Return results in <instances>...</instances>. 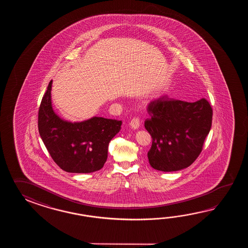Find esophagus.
Segmentation results:
<instances>
[{"mask_svg": "<svg viewBox=\"0 0 248 248\" xmlns=\"http://www.w3.org/2000/svg\"><path fill=\"white\" fill-rule=\"evenodd\" d=\"M129 125H130L131 128H133V129H137V128L139 127V126H140V121H139V119H138L137 117L133 118L131 122L129 123Z\"/></svg>", "mask_w": 248, "mask_h": 248, "instance_id": "obj_1", "label": "esophagus"}]
</instances>
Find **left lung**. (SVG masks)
Returning <instances> with one entry per match:
<instances>
[{
	"label": "left lung",
	"mask_w": 248,
	"mask_h": 248,
	"mask_svg": "<svg viewBox=\"0 0 248 248\" xmlns=\"http://www.w3.org/2000/svg\"><path fill=\"white\" fill-rule=\"evenodd\" d=\"M144 126L153 138L149 163L163 172L186 169L203 149L212 126L213 110L206 98L194 103L162 95L147 106Z\"/></svg>",
	"instance_id": "1"
}]
</instances>
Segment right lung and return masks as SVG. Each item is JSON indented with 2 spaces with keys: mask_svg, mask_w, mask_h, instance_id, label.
<instances>
[{
  "mask_svg": "<svg viewBox=\"0 0 248 248\" xmlns=\"http://www.w3.org/2000/svg\"><path fill=\"white\" fill-rule=\"evenodd\" d=\"M49 81L38 112V128L53 160L69 173H92L106 163L108 145L122 121L93 117L81 122L63 121L53 110Z\"/></svg>",
  "mask_w": 248,
  "mask_h": 248,
  "instance_id": "obj_1",
  "label": "right lung"
}]
</instances>
